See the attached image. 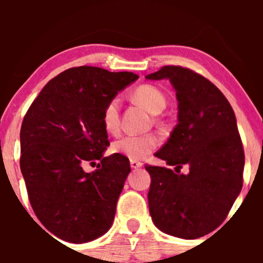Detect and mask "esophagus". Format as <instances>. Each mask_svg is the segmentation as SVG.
<instances>
[{
    "label": "esophagus",
    "mask_w": 263,
    "mask_h": 263,
    "mask_svg": "<svg viewBox=\"0 0 263 263\" xmlns=\"http://www.w3.org/2000/svg\"><path fill=\"white\" fill-rule=\"evenodd\" d=\"M129 164H131L132 169H140V168H142V166H144V164L140 163V161H137V160H131V161H129Z\"/></svg>",
    "instance_id": "34e87169"
}]
</instances>
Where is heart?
Instances as JSON below:
<instances>
[{"label": "heart", "instance_id": "obj_1", "mask_svg": "<svg viewBox=\"0 0 263 263\" xmlns=\"http://www.w3.org/2000/svg\"><path fill=\"white\" fill-rule=\"evenodd\" d=\"M135 98L145 105L151 113H160L165 108L166 99L163 92L151 85H142L135 90ZM119 98H113L103 110V124L110 134H117L121 127L119 119ZM159 145V137L154 134H129L119 137L113 142L116 153L127 156L131 160L146 158Z\"/></svg>", "mask_w": 263, "mask_h": 263}]
</instances>
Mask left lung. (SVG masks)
Here are the masks:
<instances>
[{
    "mask_svg": "<svg viewBox=\"0 0 263 263\" xmlns=\"http://www.w3.org/2000/svg\"><path fill=\"white\" fill-rule=\"evenodd\" d=\"M145 79L169 80L178 102V123L155 156L176 172L190 166L188 174L145 166L151 219L165 234L203 237L224 221L243 185L245 151L234 110L213 82L188 68L165 66Z\"/></svg>",
    "mask_w": 263,
    "mask_h": 263,
    "instance_id": "8db88e82",
    "label": "left lung"
}]
</instances>
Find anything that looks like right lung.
Instances as JSON below:
<instances>
[{"instance_id":"1","label":"right lung","mask_w":263,"mask_h":263,"mask_svg":"<svg viewBox=\"0 0 263 263\" xmlns=\"http://www.w3.org/2000/svg\"><path fill=\"white\" fill-rule=\"evenodd\" d=\"M139 79L81 66L63 71L42 89L24 117L20 169L39 221L60 239L86 243L104 235L131 172L109 146L103 110L110 99ZM100 160L87 174L82 166Z\"/></svg>"}]
</instances>
